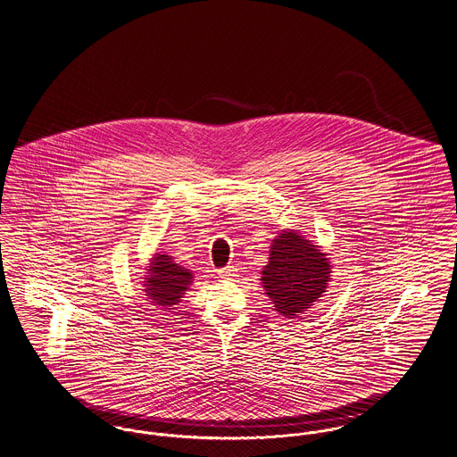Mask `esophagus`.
<instances>
[{
  "label": "esophagus",
  "instance_id": "obj_1",
  "mask_svg": "<svg viewBox=\"0 0 457 457\" xmlns=\"http://www.w3.org/2000/svg\"><path fill=\"white\" fill-rule=\"evenodd\" d=\"M218 274L222 277V278H233V277H237V269L235 267H224V269H220Z\"/></svg>",
  "mask_w": 457,
  "mask_h": 457
}]
</instances>
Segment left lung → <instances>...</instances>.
<instances>
[{
    "label": "left lung",
    "instance_id": "left-lung-1",
    "mask_svg": "<svg viewBox=\"0 0 457 457\" xmlns=\"http://www.w3.org/2000/svg\"><path fill=\"white\" fill-rule=\"evenodd\" d=\"M263 291L275 311L287 320L301 318L328 289V253L299 233L282 229L272 239L269 262L262 269Z\"/></svg>",
    "mask_w": 457,
    "mask_h": 457
}]
</instances>
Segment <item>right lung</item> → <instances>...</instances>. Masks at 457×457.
Returning <instances> with one entry per match:
<instances>
[{"mask_svg":"<svg viewBox=\"0 0 457 457\" xmlns=\"http://www.w3.org/2000/svg\"><path fill=\"white\" fill-rule=\"evenodd\" d=\"M145 270V277H141L143 293H146L149 304L162 311L175 310L194 282V274L164 252H156L149 258Z\"/></svg>","mask_w":457,"mask_h":457,"instance_id":"obj_1","label":"right lung"}]
</instances>
